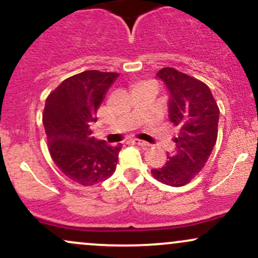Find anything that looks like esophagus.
<instances>
[{"label":"esophagus","instance_id":"1","mask_svg":"<svg viewBox=\"0 0 258 258\" xmlns=\"http://www.w3.org/2000/svg\"><path fill=\"white\" fill-rule=\"evenodd\" d=\"M132 142L135 144H137V146H141V147H149L150 146L149 143H147V142H144V141H141V139H133Z\"/></svg>","mask_w":258,"mask_h":258}]
</instances>
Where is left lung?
<instances>
[{"mask_svg": "<svg viewBox=\"0 0 258 258\" xmlns=\"http://www.w3.org/2000/svg\"><path fill=\"white\" fill-rule=\"evenodd\" d=\"M170 93L168 117L178 127L173 139L176 149L167 162L152 173L159 182L182 186L190 182L205 166L218 133L220 109L207 85L174 68H162L156 74Z\"/></svg>", "mask_w": 258, "mask_h": 258, "instance_id": "8db88e82", "label": "left lung"}]
</instances>
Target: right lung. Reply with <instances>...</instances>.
Wrapping results in <instances>:
<instances>
[{"instance_id": "obj_1", "label": "right lung", "mask_w": 258, "mask_h": 258, "mask_svg": "<svg viewBox=\"0 0 258 258\" xmlns=\"http://www.w3.org/2000/svg\"><path fill=\"white\" fill-rule=\"evenodd\" d=\"M117 73L87 70L64 80L49 93L42 115L48 150L68 178L81 185L103 182L115 172L121 144L92 137L91 122Z\"/></svg>"}]
</instances>
